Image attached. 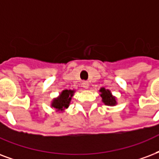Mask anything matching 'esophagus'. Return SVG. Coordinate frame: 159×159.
<instances>
[{"label": "esophagus", "instance_id": "1", "mask_svg": "<svg viewBox=\"0 0 159 159\" xmlns=\"http://www.w3.org/2000/svg\"><path fill=\"white\" fill-rule=\"evenodd\" d=\"M82 87L84 88H86V89H88V88H89V83H88V82H82Z\"/></svg>", "mask_w": 159, "mask_h": 159}]
</instances>
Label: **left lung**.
<instances>
[{
  "mask_svg": "<svg viewBox=\"0 0 159 159\" xmlns=\"http://www.w3.org/2000/svg\"><path fill=\"white\" fill-rule=\"evenodd\" d=\"M99 92L101 93L100 96L102 98V101L107 106H115L117 105V99L116 97L112 95L111 91L106 89L105 88H101Z\"/></svg>",
  "mask_w": 159,
  "mask_h": 159,
  "instance_id": "8db88e82",
  "label": "left lung"
}]
</instances>
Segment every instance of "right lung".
Instances as JSON below:
<instances>
[{
	"label": "right lung",
	"instance_id": "right-lung-1",
	"mask_svg": "<svg viewBox=\"0 0 159 159\" xmlns=\"http://www.w3.org/2000/svg\"><path fill=\"white\" fill-rule=\"evenodd\" d=\"M75 90H67L65 89L59 94L57 98H56L52 101L51 107L55 108L57 112H63L70 105L71 98L73 97Z\"/></svg>",
	"mask_w": 159,
	"mask_h": 159
}]
</instances>
